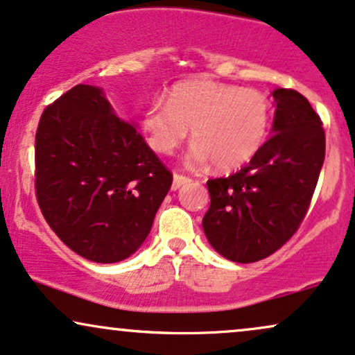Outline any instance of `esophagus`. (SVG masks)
<instances>
[{"label": "esophagus", "instance_id": "34e87169", "mask_svg": "<svg viewBox=\"0 0 355 355\" xmlns=\"http://www.w3.org/2000/svg\"><path fill=\"white\" fill-rule=\"evenodd\" d=\"M187 182H191V178H187V176H182V174H174V179H173V189L176 191V189H179V187L181 186H184V184H187Z\"/></svg>", "mask_w": 355, "mask_h": 355}]
</instances>
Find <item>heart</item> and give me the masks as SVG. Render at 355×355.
Returning a JSON list of instances; mask_svg holds the SVG:
<instances>
[{"label":"heart","instance_id":"b5f03b06","mask_svg":"<svg viewBox=\"0 0 355 355\" xmlns=\"http://www.w3.org/2000/svg\"><path fill=\"white\" fill-rule=\"evenodd\" d=\"M272 123V104L256 89L189 79L173 86L168 103L153 101L141 119L156 153L173 154L193 129L191 164L212 161L220 171L243 168L261 151Z\"/></svg>","mask_w":355,"mask_h":355}]
</instances>
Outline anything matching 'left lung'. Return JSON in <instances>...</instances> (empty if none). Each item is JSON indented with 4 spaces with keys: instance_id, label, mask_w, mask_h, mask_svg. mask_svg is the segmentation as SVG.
Listing matches in <instances>:
<instances>
[{
    "instance_id": "obj_1",
    "label": "left lung",
    "mask_w": 355,
    "mask_h": 355,
    "mask_svg": "<svg viewBox=\"0 0 355 355\" xmlns=\"http://www.w3.org/2000/svg\"><path fill=\"white\" fill-rule=\"evenodd\" d=\"M272 96V136L243 169L207 181L204 234L220 256L243 264L270 256L297 232L326 156V132L311 103L286 87Z\"/></svg>"
}]
</instances>
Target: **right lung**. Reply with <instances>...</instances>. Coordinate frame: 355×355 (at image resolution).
<instances>
[{
  "label": "right lung",
  "mask_w": 355,
  "mask_h": 355,
  "mask_svg": "<svg viewBox=\"0 0 355 355\" xmlns=\"http://www.w3.org/2000/svg\"><path fill=\"white\" fill-rule=\"evenodd\" d=\"M173 173L101 89L78 85L46 106L35 189L56 236L85 259L118 262L144 243Z\"/></svg>",
  "instance_id": "obj_1"
}]
</instances>
